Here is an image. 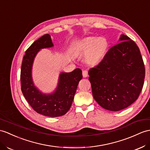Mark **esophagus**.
Returning a JSON list of instances; mask_svg holds the SVG:
<instances>
[{"instance_id": "esophagus-1", "label": "esophagus", "mask_w": 150, "mask_h": 150, "mask_svg": "<svg viewBox=\"0 0 150 150\" xmlns=\"http://www.w3.org/2000/svg\"><path fill=\"white\" fill-rule=\"evenodd\" d=\"M83 78H86L88 76V71H83Z\"/></svg>"}]
</instances>
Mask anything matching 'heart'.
I'll return each instance as SVG.
<instances>
[{"label":"heart","mask_w":150,"mask_h":150,"mask_svg":"<svg viewBox=\"0 0 150 150\" xmlns=\"http://www.w3.org/2000/svg\"><path fill=\"white\" fill-rule=\"evenodd\" d=\"M108 47L109 42L105 38L88 37L76 44L75 53L78 55L85 54L86 63L93 66L103 60Z\"/></svg>","instance_id":"heart-1"}]
</instances>
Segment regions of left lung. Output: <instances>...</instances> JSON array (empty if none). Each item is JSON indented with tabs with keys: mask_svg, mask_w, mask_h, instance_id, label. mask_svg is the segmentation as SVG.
<instances>
[{
	"mask_svg": "<svg viewBox=\"0 0 150 150\" xmlns=\"http://www.w3.org/2000/svg\"><path fill=\"white\" fill-rule=\"evenodd\" d=\"M94 99L102 108L118 111L136 101L144 85L145 68L134 41L122 34L103 60L88 71Z\"/></svg>",
	"mask_w": 150,
	"mask_h": 150,
	"instance_id": "8db88e82",
	"label": "left lung"
}]
</instances>
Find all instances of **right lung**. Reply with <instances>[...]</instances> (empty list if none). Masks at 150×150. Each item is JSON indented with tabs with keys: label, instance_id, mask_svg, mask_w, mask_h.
I'll return each instance as SVG.
<instances>
[{
	"label": "right lung",
	"instance_id": "obj_1",
	"mask_svg": "<svg viewBox=\"0 0 150 150\" xmlns=\"http://www.w3.org/2000/svg\"><path fill=\"white\" fill-rule=\"evenodd\" d=\"M53 46L50 35L45 34L27 50L21 68V89L25 99L35 111L44 116L57 117L66 114L69 110L83 76L79 68L71 72H61L57 86L53 93L47 94L41 92L33 82V63L40 50Z\"/></svg>",
	"mask_w": 150,
	"mask_h": 150
}]
</instances>
